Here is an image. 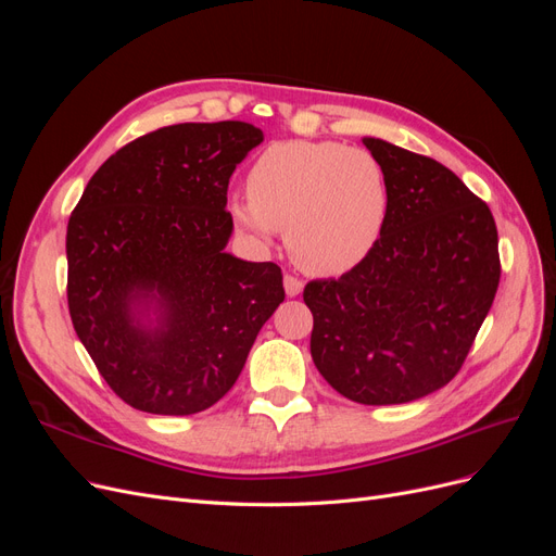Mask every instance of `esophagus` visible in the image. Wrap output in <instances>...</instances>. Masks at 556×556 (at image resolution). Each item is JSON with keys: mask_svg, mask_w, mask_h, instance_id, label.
<instances>
[{"mask_svg": "<svg viewBox=\"0 0 556 556\" xmlns=\"http://www.w3.org/2000/svg\"><path fill=\"white\" fill-rule=\"evenodd\" d=\"M282 288H285V294H288V296H299L301 290H304V282H301L299 278H294V276H285L282 278Z\"/></svg>", "mask_w": 556, "mask_h": 556, "instance_id": "esophagus-1", "label": "esophagus"}]
</instances>
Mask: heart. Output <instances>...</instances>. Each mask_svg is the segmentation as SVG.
<instances>
[{
  "mask_svg": "<svg viewBox=\"0 0 556 556\" xmlns=\"http://www.w3.org/2000/svg\"><path fill=\"white\" fill-rule=\"evenodd\" d=\"M390 211L380 162L333 141H280L252 164L248 197L229 213L241 229L271 245L288 231L294 262L315 276H341L378 245Z\"/></svg>",
  "mask_w": 556,
  "mask_h": 556,
  "instance_id": "1",
  "label": "heart"
}]
</instances>
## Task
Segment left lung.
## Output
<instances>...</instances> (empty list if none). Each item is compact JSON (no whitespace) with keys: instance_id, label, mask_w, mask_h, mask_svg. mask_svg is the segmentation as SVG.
Segmentation results:
<instances>
[{"instance_id":"obj_1","label":"left lung","mask_w":556,"mask_h":556,"mask_svg":"<svg viewBox=\"0 0 556 556\" xmlns=\"http://www.w3.org/2000/svg\"><path fill=\"white\" fill-rule=\"evenodd\" d=\"M362 141L382 166L390 211L362 264L306 285L311 355L345 399L394 406L457 376L498 288V233L492 211L447 166Z\"/></svg>"}]
</instances>
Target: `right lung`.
Returning <instances> with one entry per match:
<instances>
[{
    "instance_id": "right-lung-1",
    "label": "right lung",
    "mask_w": 556,
    "mask_h": 556,
    "mask_svg": "<svg viewBox=\"0 0 556 556\" xmlns=\"http://www.w3.org/2000/svg\"><path fill=\"white\" fill-rule=\"evenodd\" d=\"M262 141L241 121L150 131L99 166L70 217L72 323L131 408H211L282 304L280 266L225 250L229 178Z\"/></svg>"
}]
</instances>
